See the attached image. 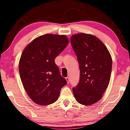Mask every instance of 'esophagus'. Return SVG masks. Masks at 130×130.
I'll list each match as a JSON object with an SVG mask.
<instances>
[{
    "mask_svg": "<svg viewBox=\"0 0 130 130\" xmlns=\"http://www.w3.org/2000/svg\"><path fill=\"white\" fill-rule=\"evenodd\" d=\"M66 80H67L68 83H69V82H70V78H69V76L67 77V78H66Z\"/></svg>",
    "mask_w": 130,
    "mask_h": 130,
    "instance_id": "obj_1",
    "label": "esophagus"
}]
</instances>
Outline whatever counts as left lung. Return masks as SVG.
Instances as JSON below:
<instances>
[{
  "label": "left lung",
  "mask_w": 130,
  "mask_h": 130,
  "mask_svg": "<svg viewBox=\"0 0 130 130\" xmlns=\"http://www.w3.org/2000/svg\"><path fill=\"white\" fill-rule=\"evenodd\" d=\"M71 45L80 68L79 82L73 92L79 103L89 106L99 101L109 84L112 60L106 46L93 35L72 36Z\"/></svg>",
  "instance_id": "obj_1"
}]
</instances>
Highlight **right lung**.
Wrapping results in <instances>:
<instances>
[{"label":"right lung","mask_w":130,"mask_h":130,"mask_svg":"<svg viewBox=\"0 0 130 130\" xmlns=\"http://www.w3.org/2000/svg\"><path fill=\"white\" fill-rule=\"evenodd\" d=\"M68 43L65 35L46 34L35 38L23 50L19 74L24 89L35 103L42 106L54 103L67 84L55 59Z\"/></svg>","instance_id":"obj_1"}]
</instances>
